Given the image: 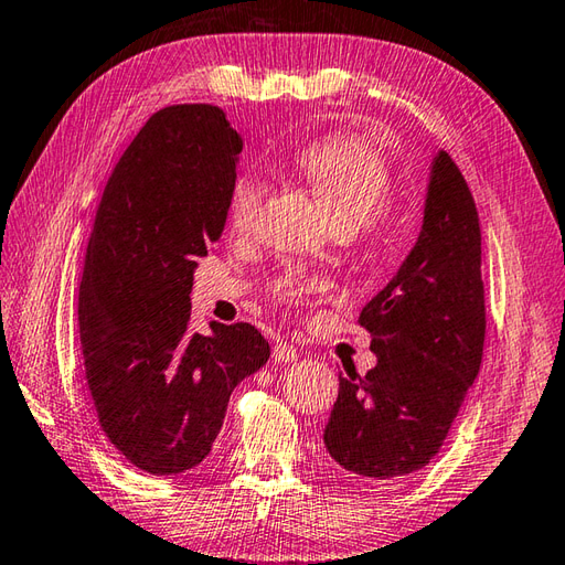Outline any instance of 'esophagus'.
Listing matches in <instances>:
<instances>
[{"label": "esophagus", "instance_id": "obj_1", "mask_svg": "<svg viewBox=\"0 0 565 565\" xmlns=\"http://www.w3.org/2000/svg\"><path fill=\"white\" fill-rule=\"evenodd\" d=\"M271 356H274V362H281V364H291V362H296V356H298V350L294 344H286V342H276L274 344V352H271Z\"/></svg>", "mask_w": 565, "mask_h": 565}]
</instances>
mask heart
Wrapping results in <instances>:
<instances>
[{
	"mask_svg": "<svg viewBox=\"0 0 565 565\" xmlns=\"http://www.w3.org/2000/svg\"><path fill=\"white\" fill-rule=\"evenodd\" d=\"M296 167L340 231H354L388 203L391 167L366 140L338 136L310 142L298 152ZM262 199V177H237L227 203V221L237 233H245L255 223Z\"/></svg>",
	"mask_w": 565,
	"mask_h": 565,
	"instance_id": "obj_1",
	"label": "heart"
}]
</instances>
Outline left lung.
I'll return each mask as SVG.
<instances>
[{"mask_svg": "<svg viewBox=\"0 0 565 565\" xmlns=\"http://www.w3.org/2000/svg\"><path fill=\"white\" fill-rule=\"evenodd\" d=\"M359 326L371 332L376 366L340 374L322 439L350 473L395 481L435 459L483 356L481 225L444 150L429 164L415 245Z\"/></svg>", "mask_w": 565, "mask_h": 565, "instance_id": "obj_1", "label": "left lung"}]
</instances>
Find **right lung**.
<instances>
[{
	"mask_svg": "<svg viewBox=\"0 0 565 565\" xmlns=\"http://www.w3.org/2000/svg\"><path fill=\"white\" fill-rule=\"evenodd\" d=\"M243 138L218 106L150 116L104 189L79 284L84 374L99 425L140 471L206 459L239 381L267 364L249 322L189 330L199 259L223 235Z\"/></svg>",
	"mask_w": 565,
	"mask_h": 565,
	"instance_id": "right-lung-1",
	"label": "right lung"
}]
</instances>
